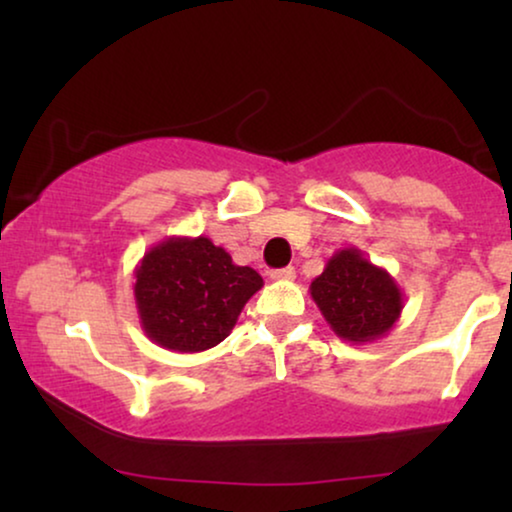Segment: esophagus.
<instances>
[{"label": "esophagus", "instance_id": "esophagus-1", "mask_svg": "<svg viewBox=\"0 0 512 512\" xmlns=\"http://www.w3.org/2000/svg\"><path fill=\"white\" fill-rule=\"evenodd\" d=\"M270 277L277 279V282H291V279L296 277V268H293V265H286V268L272 270Z\"/></svg>", "mask_w": 512, "mask_h": 512}]
</instances>
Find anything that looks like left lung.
Instances as JSON below:
<instances>
[{"label": "left lung", "instance_id": "8db88e82", "mask_svg": "<svg viewBox=\"0 0 512 512\" xmlns=\"http://www.w3.org/2000/svg\"><path fill=\"white\" fill-rule=\"evenodd\" d=\"M310 296L338 338L366 345L387 335L403 312V291L361 249L345 247L312 279Z\"/></svg>", "mask_w": 512, "mask_h": 512}]
</instances>
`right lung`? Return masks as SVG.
I'll return each mask as SVG.
<instances>
[{
  "label": "right lung",
  "mask_w": 512,
  "mask_h": 512,
  "mask_svg": "<svg viewBox=\"0 0 512 512\" xmlns=\"http://www.w3.org/2000/svg\"><path fill=\"white\" fill-rule=\"evenodd\" d=\"M263 286L209 237H167L135 268V303L146 338L170 352H205L226 340L242 307Z\"/></svg>",
  "instance_id": "obj_1"
}]
</instances>
